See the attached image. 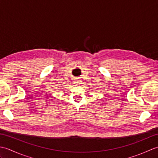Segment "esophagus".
I'll use <instances>...</instances> for the list:
<instances>
[{
	"label": "esophagus",
	"instance_id": "1",
	"mask_svg": "<svg viewBox=\"0 0 158 158\" xmlns=\"http://www.w3.org/2000/svg\"><path fill=\"white\" fill-rule=\"evenodd\" d=\"M76 83H78V82H76Z\"/></svg>",
	"mask_w": 158,
	"mask_h": 158
}]
</instances>
